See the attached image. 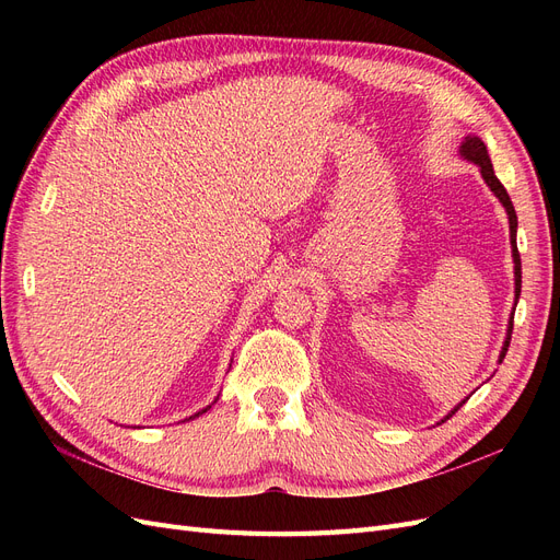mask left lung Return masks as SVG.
<instances>
[{
	"instance_id": "obj_1",
	"label": "left lung",
	"mask_w": 560,
	"mask_h": 560,
	"mask_svg": "<svg viewBox=\"0 0 560 560\" xmlns=\"http://www.w3.org/2000/svg\"><path fill=\"white\" fill-rule=\"evenodd\" d=\"M460 156L474 165L481 167V177L483 182L488 184V189L495 194V198L502 202V208L506 210V217H510V243H512V257H514V299L518 301L521 296V254H518V247H516V226H518V219H516V210L512 206V198L510 194H506V189L502 186V182L495 177V171H493V163H490V156H488V149L486 144L481 142V138H474V135H467L465 142L460 144ZM514 301V306H516ZM512 329H514V317H510V327H506V338H504V346H502V352H500V360H504L506 354V348H510V341H512ZM469 399V397H467ZM465 401H460L455 406V409L444 418L448 420L457 409H460ZM442 420V422H444Z\"/></svg>"
}]
</instances>
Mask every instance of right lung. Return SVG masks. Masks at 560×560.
<instances>
[{
    "label": "right lung",
    "mask_w": 560,
    "mask_h": 560,
    "mask_svg": "<svg viewBox=\"0 0 560 560\" xmlns=\"http://www.w3.org/2000/svg\"><path fill=\"white\" fill-rule=\"evenodd\" d=\"M208 409H210V406H208ZM208 409H202V411H198V413H196V416H200V413H206V411H208ZM196 416H191V418H196Z\"/></svg>",
    "instance_id": "1"
}]
</instances>
